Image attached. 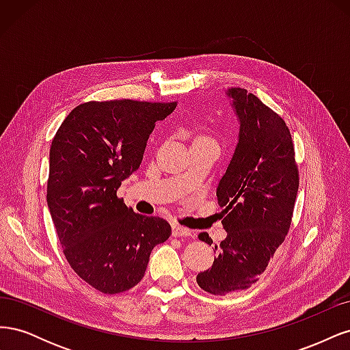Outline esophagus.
<instances>
[{
    "instance_id": "esophagus-1",
    "label": "esophagus",
    "mask_w": 350,
    "mask_h": 350,
    "mask_svg": "<svg viewBox=\"0 0 350 350\" xmlns=\"http://www.w3.org/2000/svg\"><path fill=\"white\" fill-rule=\"evenodd\" d=\"M172 235H174V237H179V238H183V237H193V232L189 230V229H187V228L175 225V226L172 228Z\"/></svg>"
}]
</instances>
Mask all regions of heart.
Returning <instances> with one entry per match:
<instances>
[{
  "instance_id": "1",
  "label": "heart",
  "mask_w": 350,
  "mask_h": 350,
  "mask_svg": "<svg viewBox=\"0 0 350 350\" xmlns=\"http://www.w3.org/2000/svg\"><path fill=\"white\" fill-rule=\"evenodd\" d=\"M201 139H204V137H201Z\"/></svg>"
}]
</instances>
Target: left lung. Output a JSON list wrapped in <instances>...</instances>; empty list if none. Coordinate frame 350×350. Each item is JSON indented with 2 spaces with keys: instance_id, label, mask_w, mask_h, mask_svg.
Segmentation results:
<instances>
[{
  "instance_id": "1",
  "label": "left lung",
  "mask_w": 350,
  "mask_h": 350,
  "mask_svg": "<svg viewBox=\"0 0 350 350\" xmlns=\"http://www.w3.org/2000/svg\"><path fill=\"white\" fill-rule=\"evenodd\" d=\"M228 96L239 120L237 149L216 191L228 237L215 245L211 269L197 274L200 288L213 295L245 291L258 280L288 235L299 187L282 116L245 89L232 88ZM198 238L213 243L206 232Z\"/></svg>"
}]
</instances>
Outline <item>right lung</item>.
I'll list each match as a JSON object with an SVG mask.
<instances>
[{"label":"right lung","instance_id":"obj_1","mask_svg":"<svg viewBox=\"0 0 350 350\" xmlns=\"http://www.w3.org/2000/svg\"><path fill=\"white\" fill-rule=\"evenodd\" d=\"M175 108L176 102H86L67 115L52 140V221L71 269L102 293L134 288L152 250L171 237L165 219L134 213L116 189L140 167L156 122Z\"/></svg>","mask_w":350,"mask_h":350}]
</instances>
